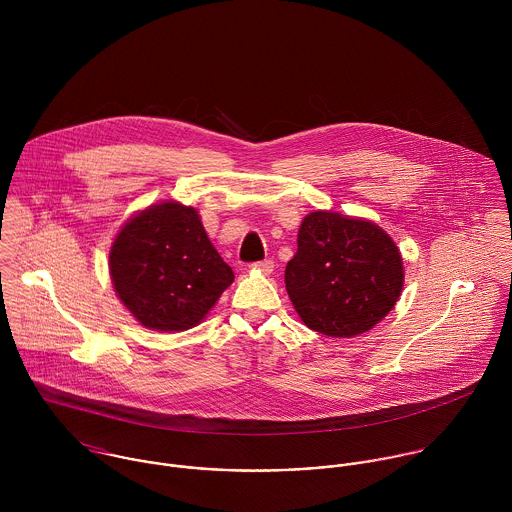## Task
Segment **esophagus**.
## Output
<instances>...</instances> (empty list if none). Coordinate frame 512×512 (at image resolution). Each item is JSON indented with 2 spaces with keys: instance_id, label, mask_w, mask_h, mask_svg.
<instances>
[{
  "instance_id": "obj_1",
  "label": "esophagus",
  "mask_w": 512,
  "mask_h": 512,
  "mask_svg": "<svg viewBox=\"0 0 512 512\" xmlns=\"http://www.w3.org/2000/svg\"><path fill=\"white\" fill-rule=\"evenodd\" d=\"M252 270L264 274V276H270L274 272V262L272 260H264V262H256L252 264Z\"/></svg>"
}]
</instances>
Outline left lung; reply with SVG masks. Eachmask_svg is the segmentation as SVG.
<instances>
[{
    "instance_id": "8db88e82",
    "label": "left lung",
    "mask_w": 512,
    "mask_h": 512,
    "mask_svg": "<svg viewBox=\"0 0 512 512\" xmlns=\"http://www.w3.org/2000/svg\"><path fill=\"white\" fill-rule=\"evenodd\" d=\"M402 288V254L378 224L333 211L301 220L286 290L309 329L357 337L394 309Z\"/></svg>"
}]
</instances>
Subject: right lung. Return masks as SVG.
I'll use <instances>...</instances> for the list:
<instances>
[{"label": "right lung", "mask_w": 512, "mask_h": 512, "mask_svg": "<svg viewBox=\"0 0 512 512\" xmlns=\"http://www.w3.org/2000/svg\"><path fill=\"white\" fill-rule=\"evenodd\" d=\"M110 278L134 319L151 331L199 325L232 282L199 211L161 201L126 220L110 248Z\"/></svg>", "instance_id": "right-lung-1"}]
</instances>
